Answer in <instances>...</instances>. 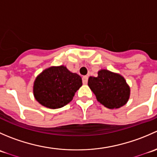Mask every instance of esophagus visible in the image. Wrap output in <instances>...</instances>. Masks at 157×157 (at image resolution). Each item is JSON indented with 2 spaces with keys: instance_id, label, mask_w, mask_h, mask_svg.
Segmentation results:
<instances>
[{
  "instance_id": "1",
  "label": "esophagus",
  "mask_w": 157,
  "mask_h": 157,
  "mask_svg": "<svg viewBox=\"0 0 157 157\" xmlns=\"http://www.w3.org/2000/svg\"><path fill=\"white\" fill-rule=\"evenodd\" d=\"M82 80H83V84H86L88 82V77L87 76H83V78H82Z\"/></svg>"
}]
</instances>
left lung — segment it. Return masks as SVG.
Here are the masks:
<instances>
[{"label": "left lung", "instance_id": "left-lung-1", "mask_svg": "<svg viewBox=\"0 0 157 157\" xmlns=\"http://www.w3.org/2000/svg\"><path fill=\"white\" fill-rule=\"evenodd\" d=\"M88 86L98 102L108 109L125 105L130 97V87L124 77L108 70H100L98 77H90Z\"/></svg>", "mask_w": 157, "mask_h": 157}]
</instances>
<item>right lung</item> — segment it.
I'll return each instance as SVG.
<instances>
[{
    "label": "right lung",
    "instance_id": "1",
    "mask_svg": "<svg viewBox=\"0 0 157 157\" xmlns=\"http://www.w3.org/2000/svg\"><path fill=\"white\" fill-rule=\"evenodd\" d=\"M82 86V79L64 66L44 70L34 82L33 94L36 100L49 109H59L69 103Z\"/></svg>",
    "mask_w": 157,
    "mask_h": 157
}]
</instances>
